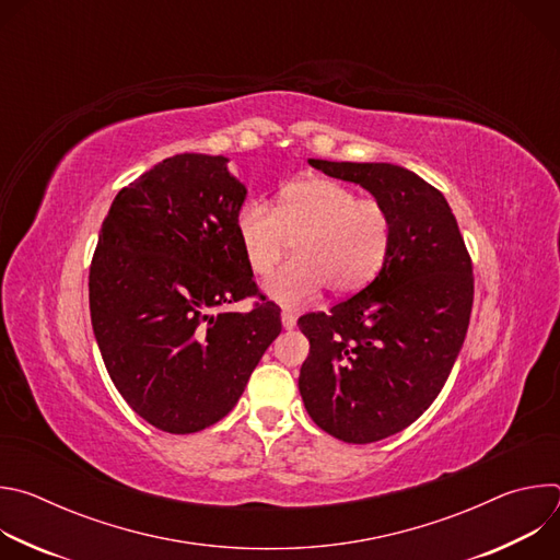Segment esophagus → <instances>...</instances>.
I'll return each mask as SVG.
<instances>
[{
  "label": "esophagus",
  "instance_id": "obj_1",
  "mask_svg": "<svg viewBox=\"0 0 560 560\" xmlns=\"http://www.w3.org/2000/svg\"><path fill=\"white\" fill-rule=\"evenodd\" d=\"M281 324L285 330H292L296 326V314L292 310H283L281 312Z\"/></svg>",
  "mask_w": 560,
  "mask_h": 560
}]
</instances>
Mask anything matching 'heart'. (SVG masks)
<instances>
[{
  "label": "heart",
  "instance_id": "b5f03b06",
  "mask_svg": "<svg viewBox=\"0 0 560 560\" xmlns=\"http://www.w3.org/2000/svg\"><path fill=\"white\" fill-rule=\"evenodd\" d=\"M234 234L257 277L277 266L288 236H296V257L268 279L266 292L283 305H301L326 285L335 294L365 288L387 259L392 219L381 201L312 177L285 184L275 208L248 199L234 214Z\"/></svg>",
  "mask_w": 560,
  "mask_h": 560
}]
</instances>
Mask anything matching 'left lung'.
I'll return each mask as SVG.
<instances>
[{
	"label": "left lung",
	"mask_w": 560,
	"mask_h": 560,
	"mask_svg": "<svg viewBox=\"0 0 560 560\" xmlns=\"http://www.w3.org/2000/svg\"><path fill=\"white\" fill-rule=\"evenodd\" d=\"M330 177L363 186L392 219L378 275L328 314L310 312L299 392L310 419L346 443L406 430L439 396L465 341L471 259L445 197L394 164L310 159Z\"/></svg>",
	"instance_id": "left-lung-1"
}]
</instances>
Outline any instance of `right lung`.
Segmentation results:
<instances>
[{
	"mask_svg": "<svg viewBox=\"0 0 560 560\" xmlns=\"http://www.w3.org/2000/svg\"><path fill=\"white\" fill-rule=\"evenodd\" d=\"M225 164L184 152L121 188L91 264L106 370L124 401L171 434L221 421L281 332L279 305L259 294L236 242L246 186ZM246 295L260 296L250 313L218 308Z\"/></svg>",
	"mask_w": 560,
	"mask_h": 560,
	"instance_id": "obj_1",
	"label": "right lung"
}]
</instances>
